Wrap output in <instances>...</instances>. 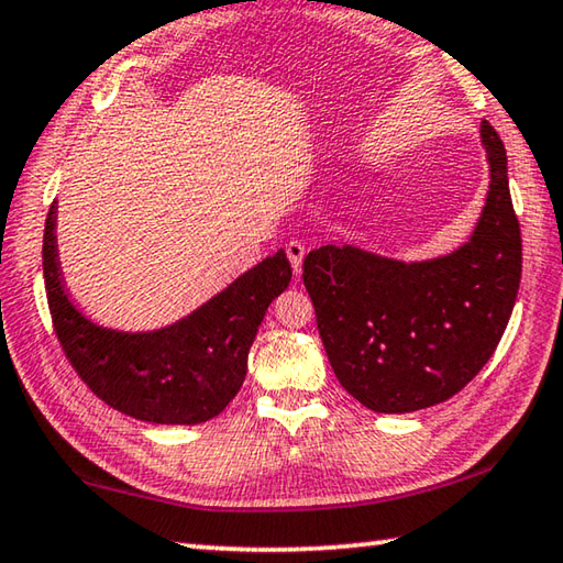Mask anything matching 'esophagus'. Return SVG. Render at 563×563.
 <instances>
[{
	"mask_svg": "<svg viewBox=\"0 0 563 563\" xmlns=\"http://www.w3.org/2000/svg\"><path fill=\"white\" fill-rule=\"evenodd\" d=\"M285 253H288V261L292 265V271H295V275H298L302 258H305V245L300 241H290L288 245H285Z\"/></svg>",
	"mask_w": 563,
	"mask_h": 563,
	"instance_id": "obj_1",
	"label": "esophagus"
}]
</instances>
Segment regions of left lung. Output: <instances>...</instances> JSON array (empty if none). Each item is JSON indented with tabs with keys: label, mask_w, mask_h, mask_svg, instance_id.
<instances>
[{
	"label": "left lung",
	"mask_w": 563,
	"mask_h": 563,
	"mask_svg": "<svg viewBox=\"0 0 563 563\" xmlns=\"http://www.w3.org/2000/svg\"><path fill=\"white\" fill-rule=\"evenodd\" d=\"M492 184L479 223L460 251L424 263L322 245L302 283L340 385L373 412L440 405L472 383L507 330L521 280V231L507 151L482 121Z\"/></svg>",
	"instance_id": "left-lung-1"
}]
</instances>
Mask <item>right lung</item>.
Wrapping results in <instances>:
<instances>
[{
  "label": "right lung",
  "instance_id": "1",
  "mask_svg": "<svg viewBox=\"0 0 563 563\" xmlns=\"http://www.w3.org/2000/svg\"><path fill=\"white\" fill-rule=\"evenodd\" d=\"M56 203L44 223V285L56 340L87 387L109 407L154 424H198L238 395L247 350L268 305L292 278L278 251L188 318L154 332L93 325L64 292L56 261Z\"/></svg>",
  "mask_w": 563,
  "mask_h": 563
}]
</instances>
